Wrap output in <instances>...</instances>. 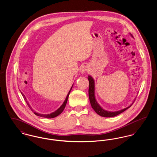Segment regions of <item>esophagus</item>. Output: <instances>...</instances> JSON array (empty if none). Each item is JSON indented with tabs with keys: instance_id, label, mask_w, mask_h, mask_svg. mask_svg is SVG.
Instances as JSON below:
<instances>
[{
	"instance_id": "1",
	"label": "esophagus",
	"mask_w": 157,
	"mask_h": 157,
	"mask_svg": "<svg viewBox=\"0 0 157 157\" xmlns=\"http://www.w3.org/2000/svg\"><path fill=\"white\" fill-rule=\"evenodd\" d=\"M88 69V67L86 65H83L80 68V72L81 73H85Z\"/></svg>"
}]
</instances>
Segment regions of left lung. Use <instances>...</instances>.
I'll list each match as a JSON object with an SVG mask.
<instances>
[{
    "mask_svg": "<svg viewBox=\"0 0 157 157\" xmlns=\"http://www.w3.org/2000/svg\"><path fill=\"white\" fill-rule=\"evenodd\" d=\"M88 80H89V98H90V103L92 107V108L94 109V111L98 113L99 115L104 117H115L118 115L120 114L122 112H124L127 109H128L129 107L131 106L130 105L129 106L127 107L126 108H124L122 110H120L118 111H115V112H109L105 111L103 109L100 105L98 104L96 99L95 97V82L94 79L90 76H88Z\"/></svg>",
    "mask_w": 157,
    "mask_h": 157,
    "instance_id": "obj_1",
    "label": "left lung"
}]
</instances>
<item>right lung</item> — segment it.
<instances>
[{
    "mask_svg": "<svg viewBox=\"0 0 157 157\" xmlns=\"http://www.w3.org/2000/svg\"><path fill=\"white\" fill-rule=\"evenodd\" d=\"M72 87H71V90H69V92H68V94H67V97L66 98V99H65V101L63 102V104L62 105L60 106L59 108H58L56 111H55L54 112H52V113H50V114H40V113H38L37 112L33 111L31 109H32V111L33 112V113H34L36 115L39 116V117H44V118H55V117H56L58 116V115H60L62 112H63V111L64 110V109H65V106H66V105H67V99H68V97H69V94H70V92H71V90H72ZM21 94H22V96L23 97L24 99L25 100V101H26V104H27V105H28V106H29V108H30V105H29V104L28 103V102H27V101H26V98L25 97V96L23 94L22 92H21Z\"/></svg>",
    "mask_w": 157,
    "mask_h": 157,
    "instance_id": "right-lung-1",
    "label": "right lung"
}]
</instances>
